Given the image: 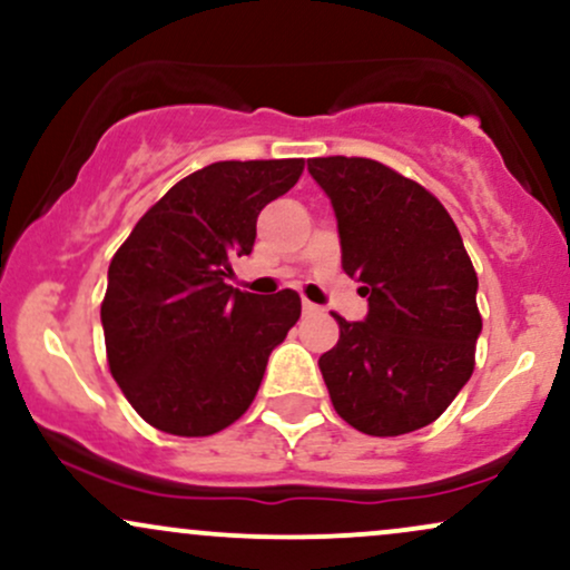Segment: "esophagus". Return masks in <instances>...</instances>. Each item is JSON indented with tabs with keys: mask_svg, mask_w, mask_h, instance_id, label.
<instances>
[{
	"mask_svg": "<svg viewBox=\"0 0 570 570\" xmlns=\"http://www.w3.org/2000/svg\"><path fill=\"white\" fill-rule=\"evenodd\" d=\"M303 313H305V316H316V313H322V307L307 303V299H303Z\"/></svg>",
	"mask_w": 570,
	"mask_h": 570,
	"instance_id": "1",
	"label": "esophagus"
}]
</instances>
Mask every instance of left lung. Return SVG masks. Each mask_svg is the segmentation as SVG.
I'll return each mask as SVG.
<instances>
[{
	"label": "left lung",
	"instance_id": "obj_1",
	"mask_svg": "<svg viewBox=\"0 0 570 570\" xmlns=\"http://www.w3.org/2000/svg\"><path fill=\"white\" fill-rule=\"evenodd\" d=\"M332 200L343 271L362 281L364 322L337 316L318 358L337 415L370 436L429 426L474 372L476 273L455 222L426 187L370 158H313Z\"/></svg>",
	"mask_w": 570,
	"mask_h": 570
}]
</instances>
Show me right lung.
Masks as SVG:
<instances>
[{"instance_id": "add662e5", "label": "right lung", "mask_w": 570, "mask_h": 570, "mask_svg": "<svg viewBox=\"0 0 570 570\" xmlns=\"http://www.w3.org/2000/svg\"><path fill=\"white\" fill-rule=\"evenodd\" d=\"M303 160H222L185 176L136 222L101 303L109 370L149 426L208 436L248 410L299 294L225 284L252 254L257 217L297 185Z\"/></svg>"}]
</instances>
